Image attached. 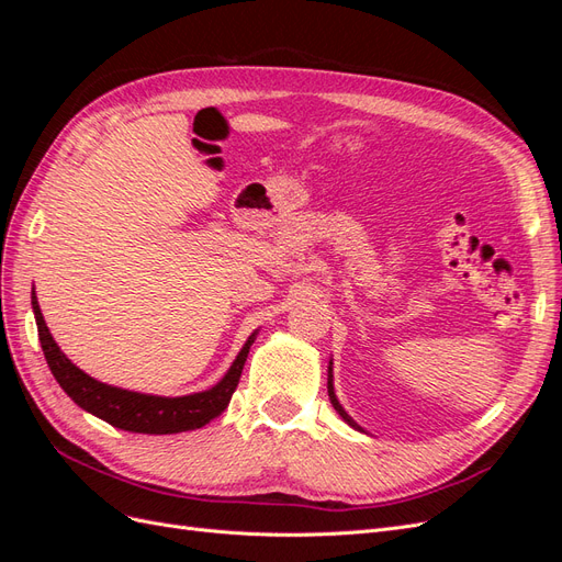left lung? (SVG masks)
<instances>
[{
  "instance_id": "8db88e82",
  "label": "left lung",
  "mask_w": 562,
  "mask_h": 562,
  "mask_svg": "<svg viewBox=\"0 0 562 562\" xmlns=\"http://www.w3.org/2000/svg\"><path fill=\"white\" fill-rule=\"evenodd\" d=\"M328 396H330V401H333V407H335V411H337L339 415H342V419H345V422H349L351 427H356V424L351 422V417L342 411V405H339V403H337V398H335V391H333V368H328ZM356 429H359V427H356Z\"/></svg>"
}]
</instances>
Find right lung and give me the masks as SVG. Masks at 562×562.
Wrapping results in <instances>:
<instances>
[{
  "label": "right lung",
  "mask_w": 562,
  "mask_h": 562,
  "mask_svg": "<svg viewBox=\"0 0 562 562\" xmlns=\"http://www.w3.org/2000/svg\"><path fill=\"white\" fill-rule=\"evenodd\" d=\"M32 310H35L37 330L42 351L46 356V363L54 372L56 382L63 386V391L70 396L83 411L105 419L116 429L133 431V434H180L201 429L203 424L215 419L220 413L229 405V398L234 394L236 384H239L244 363L248 359V349L255 339V333L248 337V342L236 356V361L227 370V375L220 380L213 389L201 391V394L180 396V398H161V396H147L135 394V391L116 389L110 384L98 382L89 378L87 372L79 370L56 345V339L50 337L40 302L35 291H32Z\"/></svg>",
  "instance_id": "1"
}]
</instances>
